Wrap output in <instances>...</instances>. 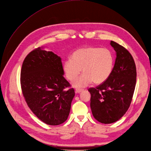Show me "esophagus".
<instances>
[{"label":"esophagus","instance_id":"34e87169","mask_svg":"<svg viewBox=\"0 0 151 151\" xmlns=\"http://www.w3.org/2000/svg\"><path fill=\"white\" fill-rule=\"evenodd\" d=\"M83 89H79V88H76V90H75V92L76 93H81V92H82L83 91Z\"/></svg>","mask_w":151,"mask_h":151}]
</instances>
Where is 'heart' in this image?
<instances>
[{"instance_id": "obj_1", "label": "heart", "mask_w": 151, "mask_h": 151, "mask_svg": "<svg viewBox=\"0 0 151 151\" xmlns=\"http://www.w3.org/2000/svg\"><path fill=\"white\" fill-rule=\"evenodd\" d=\"M71 59L63 63V70L67 79L74 81L81 73L83 74L74 82L76 87H84L93 82L100 84L110 77L113 68L114 57L106 48L85 47L72 54Z\"/></svg>"}]
</instances>
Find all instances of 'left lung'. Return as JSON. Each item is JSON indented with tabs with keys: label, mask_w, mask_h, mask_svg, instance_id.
Returning a JSON list of instances; mask_svg holds the SVG:
<instances>
[{
	"label": "left lung",
	"mask_w": 151,
	"mask_h": 151,
	"mask_svg": "<svg viewBox=\"0 0 151 151\" xmlns=\"http://www.w3.org/2000/svg\"><path fill=\"white\" fill-rule=\"evenodd\" d=\"M110 45L116 52L111 75L99 86L88 89L93 116L104 124L116 122L128 111L136 82V64L130 52L113 41Z\"/></svg>",
	"instance_id": "obj_1"
}]
</instances>
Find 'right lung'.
Instances as JSON below:
<instances>
[{
    "label": "right lung",
    "mask_w": 151,
    "mask_h": 151,
    "mask_svg": "<svg viewBox=\"0 0 151 151\" xmlns=\"http://www.w3.org/2000/svg\"><path fill=\"white\" fill-rule=\"evenodd\" d=\"M64 74L61 58L40 47L30 52L22 64L23 97L30 110L47 124H61L69 114L75 92Z\"/></svg>",
    "instance_id": "1"
}]
</instances>
